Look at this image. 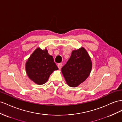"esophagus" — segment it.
I'll return each mask as SVG.
<instances>
[{
    "instance_id": "34e87169",
    "label": "esophagus",
    "mask_w": 122,
    "mask_h": 122,
    "mask_svg": "<svg viewBox=\"0 0 122 122\" xmlns=\"http://www.w3.org/2000/svg\"><path fill=\"white\" fill-rule=\"evenodd\" d=\"M62 66V63H59L58 64V67L59 69H61Z\"/></svg>"
}]
</instances>
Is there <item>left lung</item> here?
<instances>
[{
	"instance_id": "8db88e82",
	"label": "left lung",
	"mask_w": 122,
	"mask_h": 122,
	"mask_svg": "<svg viewBox=\"0 0 122 122\" xmlns=\"http://www.w3.org/2000/svg\"><path fill=\"white\" fill-rule=\"evenodd\" d=\"M92 68L91 58L82 47L72 51L70 58L61 68V71L67 85L76 87L88 77Z\"/></svg>"
}]
</instances>
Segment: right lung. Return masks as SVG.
Returning a JSON list of instances; mask_svg holds the SVG:
<instances>
[{"label":"right lung","instance_id":"obj_1","mask_svg":"<svg viewBox=\"0 0 122 122\" xmlns=\"http://www.w3.org/2000/svg\"><path fill=\"white\" fill-rule=\"evenodd\" d=\"M58 69L52 56L47 49L38 47L31 54L25 63V71L28 77L38 85L46 83L54 71Z\"/></svg>","mask_w":122,"mask_h":122}]
</instances>
